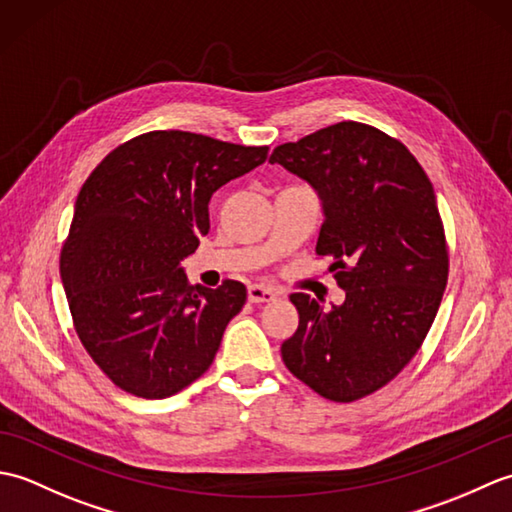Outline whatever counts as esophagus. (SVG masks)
<instances>
[{
	"label": "esophagus",
	"mask_w": 512,
	"mask_h": 512,
	"mask_svg": "<svg viewBox=\"0 0 512 512\" xmlns=\"http://www.w3.org/2000/svg\"><path fill=\"white\" fill-rule=\"evenodd\" d=\"M277 297L275 290L264 288V286H248V301L250 303H266Z\"/></svg>",
	"instance_id": "obj_1"
}]
</instances>
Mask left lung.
<instances>
[{
    "label": "left lung",
    "mask_w": 512,
    "mask_h": 512,
    "mask_svg": "<svg viewBox=\"0 0 512 512\" xmlns=\"http://www.w3.org/2000/svg\"><path fill=\"white\" fill-rule=\"evenodd\" d=\"M281 165L317 191V253L345 290L325 310L295 292L299 328L286 367L323 398L352 402L400 374L436 319L449 277L436 193L411 151L376 127L343 121L279 145Z\"/></svg>",
    "instance_id": "1"
}]
</instances>
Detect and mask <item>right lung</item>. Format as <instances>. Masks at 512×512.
Masks as SVG:
<instances>
[{"mask_svg": "<svg viewBox=\"0 0 512 512\" xmlns=\"http://www.w3.org/2000/svg\"><path fill=\"white\" fill-rule=\"evenodd\" d=\"M266 158L171 129L127 140L85 180L61 281L83 347L127 394L167 398L211 367L246 286L193 288L180 264L209 233L213 193Z\"/></svg>", "mask_w": 512, "mask_h": 512, "instance_id": "obj_1", "label": "right lung"}]
</instances>
